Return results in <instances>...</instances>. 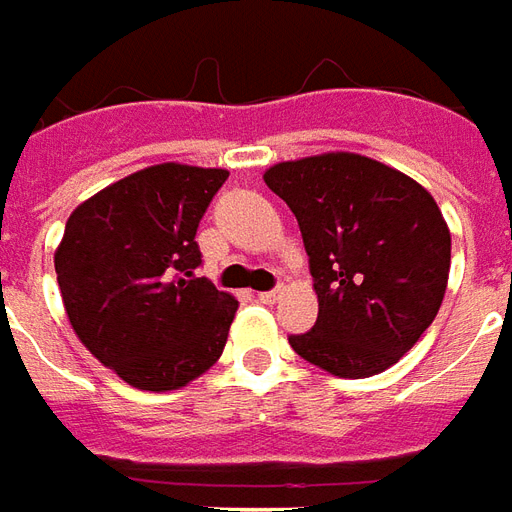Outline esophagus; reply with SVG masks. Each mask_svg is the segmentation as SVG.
Listing matches in <instances>:
<instances>
[{
	"label": "esophagus",
	"mask_w": 512,
	"mask_h": 512,
	"mask_svg": "<svg viewBox=\"0 0 512 512\" xmlns=\"http://www.w3.org/2000/svg\"><path fill=\"white\" fill-rule=\"evenodd\" d=\"M278 297H280V288H272V291H259V294H256V299H259V302H264V305L278 302Z\"/></svg>",
	"instance_id": "obj_1"
}]
</instances>
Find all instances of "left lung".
Returning a JSON list of instances; mask_svg holds the SVG:
<instances>
[{
    "mask_svg": "<svg viewBox=\"0 0 512 512\" xmlns=\"http://www.w3.org/2000/svg\"><path fill=\"white\" fill-rule=\"evenodd\" d=\"M264 183L297 215L318 318L288 343L337 378L397 364L443 305L451 232L432 194L359 153L280 161Z\"/></svg>",
    "mask_w": 512,
    "mask_h": 512,
    "instance_id": "1",
    "label": "left lung"
}]
</instances>
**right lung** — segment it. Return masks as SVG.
I'll return each instance as SVG.
<instances>
[{"mask_svg":"<svg viewBox=\"0 0 512 512\" xmlns=\"http://www.w3.org/2000/svg\"><path fill=\"white\" fill-rule=\"evenodd\" d=\"M226 178L167 161L69 215L53 256L69 324L129 386L172 391L224 353L237 299L197 278V229Z\"/></svg>","mask_w":512,"mask_h":512,"instance_id":"1","label":"right lung"}]
</instances>
